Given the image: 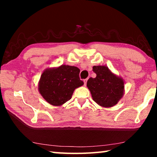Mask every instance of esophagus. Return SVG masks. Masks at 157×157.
<instances>
[{
	"instance_id": "1",
	"label": "esophagus",
	"mask_w": 157,
	"mask_h": 157,
	"mask_svg": "<svg viewBox=\"0 0 157 157\" xmlns=\"http://www.w3.org/2000/svg\"><path fill=\"white\" fill-rule=\"evenodd\" d=\"M87 80H88V79H84V85H85V86H86V84Z\"/></svg>"
}]
</instances>
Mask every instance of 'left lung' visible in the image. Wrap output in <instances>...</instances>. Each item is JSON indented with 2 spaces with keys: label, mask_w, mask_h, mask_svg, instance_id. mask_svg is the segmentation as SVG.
Returning <instances> with one entry per match:
<instances>
[{
  "label": "left lung",
  "mask_w": 157,
  "mask_h": 157,
  "mask_svg": "<svg viewBox=\"0 0 157 157\" xmlns=\"http://www.w3.org/2000/svg\"><path fill=\"white\" fill-rule=\"evenodd\" d=\"M93 71L96 77L90 78L86 84L93 100L102 107L115 106L124 94V79L106 66H94Z\"/></svg>",
  "instance_id": "left-lung-1"
}]
</instances>
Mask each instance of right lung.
I'll use <instances>...</instances> for the list:
<instances>
[{"label": "right lung", "mask_w": 157, "mask_h": 157, "mask_svg": "<svg viewBox=\"0 0 157 157\" xmlns=\"http://www.w3.org/2000/svg\"><path fill=\"white\" fill-rule=\"evenodd\" d=\"M79 71L76 66L66 64L46 68L39 81V94L51 105L62 106L72 98L75 89L84 84Z\"/></svg>", "instance_id": "1"}]
</instances>
